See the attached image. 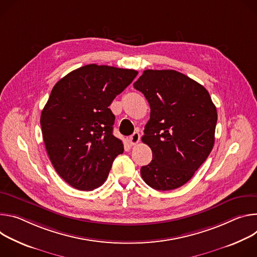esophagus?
Returning a JSON list of instances; mask_svg holds the SVG:
<instances>
[{
    "label": "esophagus",
    "mask_w": 257,
    "mask_h": 257,
    "mask_svg": "<svg viewBox=\"0 0 257 257\" xmlns=\"http://www.w3.org/2000/svg\"><path fill=\"white\" fill-rule=\"evenodd\" d=\"M128 141H130L131 145H136V144H138L139 141H140V134H139V132H135V133L130 137Z\"/></svg>",
    "instance_id": "esophagus-1"
}]
</instances>
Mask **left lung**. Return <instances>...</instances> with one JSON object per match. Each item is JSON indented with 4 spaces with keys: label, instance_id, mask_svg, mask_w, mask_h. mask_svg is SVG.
Masks as SVG:
<instances>
[{
    "label": "left lung",
    "instance_id": "left-lung-1",
    "mask_svg": "<svg viewBox=\"0 0 257 257\" xmlns=\"http://www.w3.org/2000/svg\"><path fill=\"white\" fill-rule=\"evenodd\" d=\"M134 88L151 109L142 141L153 158L142 166L141 176L155 190L178 189L213 148L216 108L203 85L176 70H145Z\"/></svg>",
    "mask_w": 257,
    "mask_h": 257
}]
</instances>
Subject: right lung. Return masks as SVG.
Returning <instances> with one entry per match:
<instances>
[{
  "instance_id": "obj_1",
  "label": "right lung",
  "mask_w": 257,
  "mask_h": 257,
  "mask_svg": "<svg viewBox=\"0 0 257 257\" xmlns=\"http://www.w3.org/2000/svg\"><path fill=\"white\" fill-rule=\"evenodd\" d=\"M137 74L89 64L54 85L41 115L43 139L55 170L71 187L97 189L123 152L122 142L113 136L115 116L108 107Z\"/></svg>"
}]
</instances>
